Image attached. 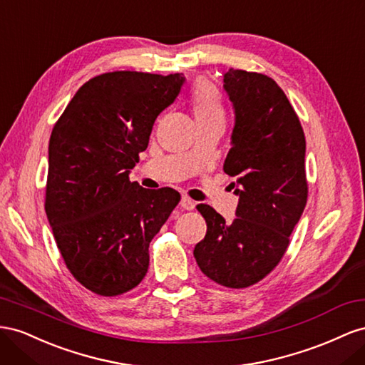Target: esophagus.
I'll list each match as a JSON object with an SVG mask.
<instances>
[{
	"label": "esophagus",
	"mask_w": 365,
	"mask_h": 365,
	"mask_svg": "<svg viewBox=\"0 0 365 365\" xmlns=\"http://www.w3.org/2000/svg\"><path fill=\"white\" fill-rule=\"evenodd\" d=\"M180 206L183 207V210H186V211H192L194 207H195V202L191 200L188 195H183L182 199H180Z\"/></svg>",
	"instance_id": "esophagus-1"
}]
</instances>
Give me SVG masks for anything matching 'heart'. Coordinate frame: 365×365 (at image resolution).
<instances>
[{
	"instance_id": "b5f03b06",
	"label": "heart",
	"mask_w": 365,
	"mask_h": 365,
	"mask_svg": "<svg viewBox=\"0 0 365 365\" xmlns=\"http://www.w3.org/2000/svg\"><path fill=\"white\" fill-rule=\"evenodd\" d=\"M191 107L197 120L225 119V106L220 91L206 81H199L194 86Z\"/></svg>"
}]
</instances>
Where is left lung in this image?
<instances>
[{
  "label": "left lung",
  "mask_w": 365,
  "mask_h": 365,
  "mask_svg": "<svg viewBox=\"0 0 365 365\" xmlns=\"http://www.w3.org/2000/svg\"><path fill=\"white\" fill-rule=\"evenodd\" d=\"M223 87L235 125L223 170L235 177L238 205L229 223L210 205H197L206 235L194 247L202 272L215 283L243 289L279 263L307 202L306 138L294 107L262 73L229 68Z\"/></svg>",
  "instance_id": "1"
}]
</instances>
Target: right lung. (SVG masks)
Wrapping results in <instances>:
<instances>
[{
  "label": "right lung",
  "instance_id": "obj_1",
  "mask_svg": "<svg viewBox=\"0 0 365 365\" xmlns=\"http://www.w3.org/2000/svg\"><path fill=\"white\" fill-rule=\"evenodd\" d=\"M183 82L182 73H103L76 91L51 131L46 214L67 269L98 295L140 283L153 237L180 202L173 188L130 182V171Z\"/></svg>",
  "mask_w": 365,
  "mask_h": 365
}]
</instances>
